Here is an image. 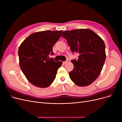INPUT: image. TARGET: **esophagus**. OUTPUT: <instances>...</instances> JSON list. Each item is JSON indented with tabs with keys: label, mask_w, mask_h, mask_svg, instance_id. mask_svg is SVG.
Masks as SVG:
<instances>
[{
	"label": "esophagus",
	"mask_w": 122,
	"mask_h": 122,
	"mask_svg": "<svg viewBox=\"0 0 122 122\" xmlns=\"http://www.w3.org/2000/svg\"><path fill=\"white\" fill-rule=\"evenodd\" d=\"M67 62H68V61H64L63 63H64V64H66Z\"/></svg>",
	"instance_id": "34e87169"
}]
</instances>
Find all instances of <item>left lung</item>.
I'll use <instances>...</instances> for the list:
<instances>
[{
    "label": "left lung",
    "instance_id": "1",
    "mask_svg": "<svg viewBox=\"0 0 122 122\" xmlns=\"http://www.w3.org/2000/svg\"><path fill=\"white\" fill-rule=\"evenodd\" d=\"M61 35L67 40L72 52L79 54L78 60L71 61L74 69L69 73L70 79L79 86H88L98 78L104 65V41L89 29L64 31Z\"/></svg>",
    "mask_w": 122,
    "mask_h": 122
}]
</instances>
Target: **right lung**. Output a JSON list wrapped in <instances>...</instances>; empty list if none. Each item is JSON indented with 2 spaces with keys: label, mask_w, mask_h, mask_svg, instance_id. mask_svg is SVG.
I'll return each instance as SVG.
<instances>
[{
  "label": "right lung",
  "mask_w": 122,
  "mask_h": 122,
  "mask_svg": "<svg viewBox=\"0 0 122 122\" xmlns=\"http://www.w3.org/2000/svg\"><path fill=\"white\" fill-rule=\"evenodd\" d=\"M62 32L46 30L34 32L21 44L18 50L20 67L28 81L34 86L45 88L55 79L62 62L48 58L50 54H54L52 47Z\"/></svg>",
  "instance_id": "obj_1"
}]
</instances>
